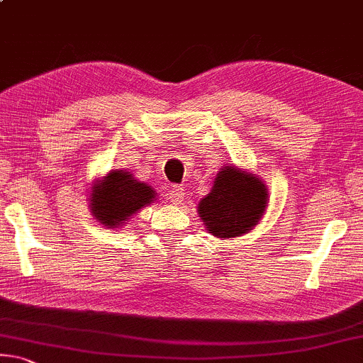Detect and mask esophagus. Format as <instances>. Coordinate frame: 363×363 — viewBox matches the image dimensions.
<instances>
[{
	"label": "esophagus",
	"instance_id": "esophagus-1",
	"mask_svg": "<svg viewBox=\"0 0 363 363\" xmlns=\"http://www.w3.org/2000/svg\"><path fill=\"white\" fill-rule=\"evenodd\" d=\"M184 195H186V191L181 186H171L169 189V199L174 205H181L184 202Z\"/></svg>",
	"mask_w": 363,
	"mask_h": 363
}]
</instances>
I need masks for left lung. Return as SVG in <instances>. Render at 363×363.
I'll return each instance as SVG.
<instances>
[{
  "mask_svg": "<svg viewBox=\"0 0 363 363\" xmlns=\"http://www.w3.org/2000/svg\"><path fill=\"white\" fill-rule=\"evenodd\" d=\"M267 186L245 171L226 166L211 192L199 203L206 229L216 238H238L250 231L267 208Z\"/></svg>",
  "mask_w": 363,
  "mask_h": 363,
  "instance_id": "1",
  "label": "left lung"
}]
</instances>
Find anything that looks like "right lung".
<instances>
[{
	"label": "right lung",
	"instance_id": "obj_1",
	"mask_svg": "<svg viewBox=\"0 0 363 363\" xmlns=\"http://www.w3.org/2000/svg\"><path fill=\"white\" fill-rule=\"evenodd\" d=\"M155 195L148 184L134 179L130 172L113 171L91 191V213L105 226H121L142 206L152 203Z\"/></svg>",
	"mask_w": 363,
	"mask_h": 363
}]
</instances>
